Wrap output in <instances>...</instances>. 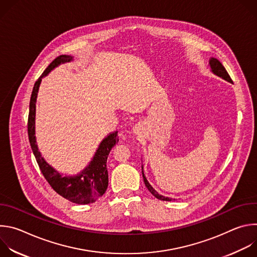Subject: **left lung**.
Instances as JSON below:
<instances>
[{"label":"left lung","instance_id":"1","mask_svg":"<svg viewBox=\"0 0 257 257\" xmlns=\"http://www.w3.org/2000/svg\"><path fill=\"white\" fill-rule=\"evenodd\" d=\"M209 67H210V70H211V72L213 73L214 75L223 78L224 80H226V81H228V82H232V79H231L230 75L228 74L227 70L225 69V67L222 65V63L219 62L217 59H215V58H210V59H209ZM141 170H142V177H143L144 184H145L146 188H148V189L150 190V192H151L155 197H157V198L160 199V200H165V201H172V200H175V199H173V198L166 197V196H163V195L159 194V193L153 188V186L150 184L148 179L145 178L144 173H143V166H141Z\"/></svg>","mask_w":257,"mask_h":257}]
</instances>
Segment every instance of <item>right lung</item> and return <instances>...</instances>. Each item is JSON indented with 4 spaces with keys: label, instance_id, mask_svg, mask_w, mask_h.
<instances>
[{
    "label": "right lung",
    "instance_id": "1",
    "mask_svg": "<svg viewBox=\"0 0 257 257\" xmlns=\"http://www.w3.org/2000/svg\"><path fill=\"white\" fill-rule=\"evenodd\" d=\"M72 60L73 57L69 55H61L57 57L44 71L42 76L34 83L29 102L27 125L28 137L36 162H38L44 177L49 182L52 188L58 194L70 200L71 202L78 204H88L94 202L98 197L102 196L107 188L108 175L106 169V160L113 146L119 141L118 131L109 133L101 140L88 166H86L79 174L75 176H63L51 165H49L39 151L35 137L36 98H38L42 79L59 65L71 62Z\"/></svg>",
    "mask_w": 257,
    "mask_h": 257
}]
</instances>
